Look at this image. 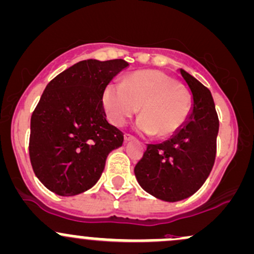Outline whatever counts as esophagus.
<instances>
[{"label": "esophagus", "mask_w": 254, "mask_h": 254, "mask_svg": "<svg viewBox=\"0 0 254 254\" xmlns=\"http://www.w3.org/2000/svg\"><path fill=\"white\" fill-rule=\"evenodd\" d=\"M124 140H125V142L132 141V140H135V136L130 135V133H125V135H124Z\"/></svg>", "instance_id": "obj_1"}]
</instances>
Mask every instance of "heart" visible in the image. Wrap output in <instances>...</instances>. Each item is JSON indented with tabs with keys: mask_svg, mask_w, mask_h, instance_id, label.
<instances>
[{
	"mask_svg": "<svg viewBox=\"0 0 254 254\" xmlns=\"http://www.w3.org/2000/svg\"><path fill=\"white\" fill-rule=\"evenodd\" d=\"M104 106L108 117L122 127L137 111L142 117L136 123L138 131L155 133L165 138L185 125L190 112V94L169 74L146 69L129 74L121 84H112L104 93Z\"/></svg>",
	"mask_w": 254,
	"mask_h": 254,
	"instance_id": "obj_1",
	"label": "heart"
}]
</instances>
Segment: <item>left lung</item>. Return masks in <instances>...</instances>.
Wrapping results in <instances>:
<instances>
[{
  "label": "left lung",
  "instance_id": "obj_1",
  "mask_svg": "<svg viewBox=\"0 0 254 254\" xmlns=\"http://www.w3.org/2000/svg\"><path fill=\"white\" fill-rule=\"evenodd\" d=\"M180 73L193 95L190 113L171 138L148 144L135 166L142 188L170 202L189 197L204 185L216 159L219 129L211 91L185 69Z\"/></svg>",
  "mask_w": 254,
  "mask_h": 254
}]
</instances>
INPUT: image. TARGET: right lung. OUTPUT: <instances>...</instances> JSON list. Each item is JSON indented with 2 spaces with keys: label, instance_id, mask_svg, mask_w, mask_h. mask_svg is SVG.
Instances as JSON below:
<instances>
[{
  "label": "right lung",
  "instance_id": "right-lung-1",
  "mask_svg": "<svg viewBox=\"0 0 254 254\" xmlns=\"http://www.w3.org/2000/svg\"><path fill=\"white\" fill-rule=\"evenodd\" d=\"M129 64L123 59L83 60L48 83L31 116L30 160L49 190L71 196L99 181L110 152L124 133L106 119L108 83Z\"/></svg>",
  "mask_w": 254,
  "mask_h": 254
}]
</instances>
